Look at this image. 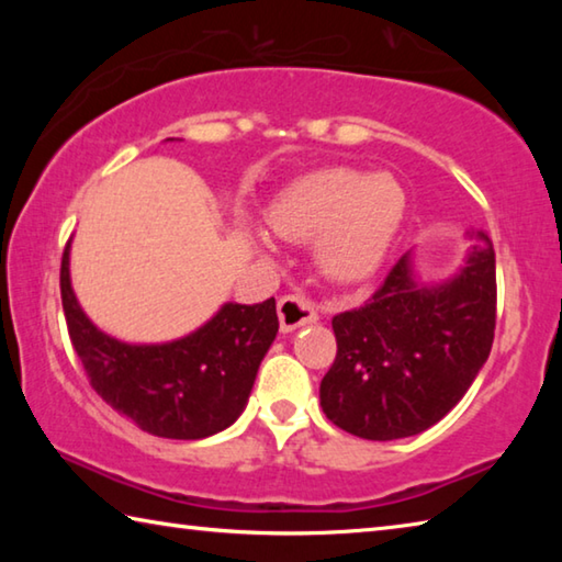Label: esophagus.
Masks as SVG:
<instances>
[{"instance_id": "34e87169", "label": "esophagus", "mask_w": 562, "mask_h": 562, "mask_svg": "<svg viewBox=\"0 0 562 562\" xmlns=\"http://www.w3.org/2000/svg\"><path fill=\"white\" fill-rule=\"evenodd\" d=\"M278 315L282 331H294L319 319L315 304L304 297H297V294H284L278 302Z\"/></svg>"}]
</instances>
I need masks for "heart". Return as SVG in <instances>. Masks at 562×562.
Listing matches in <instances>:
<instances>
[{"label":"heart","mask_w":562,"mask_h":562,"mask_svg":"<svg viewBox=\"0 0 562 562\" xmlns=\"http://www.w3.org/2000/svg\"><path fill=\"white\" fill-rule=\"evenodd\" d=\"M408 215V193L392 173L325 168L294 180L274 198L265 223L282 240H317L319 268L339 282L372 278ZM258 245L270 250L268 237Z\"/></svg>","instance_id":"1"}]
</instances>
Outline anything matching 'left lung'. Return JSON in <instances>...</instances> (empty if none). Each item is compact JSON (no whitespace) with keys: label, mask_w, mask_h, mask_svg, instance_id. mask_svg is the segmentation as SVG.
<instances>
[{"label":"left lung","mask_w":562,"mask_h":562,"mask_svg":"<svg viewBox=\"0 0 562 562\" xmlns=\"http://www.w3.org/2000/svg\"><path fill=\"white\" fill-rule=\"evenodd\" d=\"M461 272L422 284L402 255L364 307L331 317L337 357L319 384L322 412L369 441L422 434L469 392L496 329V252L473 231Z\"/></svg>","instance_id":"left-lung-1"}]
</instances>
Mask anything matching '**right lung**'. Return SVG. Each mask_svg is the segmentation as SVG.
I'll list each match as a JSON object with an SVG mask.
<instances>
[{"instance_id":"add662e5","label":"right lung","mask_w":562,"mask_h":562,"mask_svg":"<svg viewBox=\"0 0 562 562\" xmlns=\"http://www.w3.org/2000/svg\"><path fill=\"white\" fill-rule=\"evenodd\" d=\"M61 304L74 351L103 402L154 436L195 441L243 414L260 361L278 335L274 297L227 302L201 329L166 345H126L93 325L76 302L69 243L61 258Z\"/></svg>"}]
</instances>
